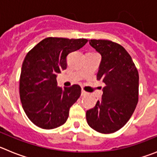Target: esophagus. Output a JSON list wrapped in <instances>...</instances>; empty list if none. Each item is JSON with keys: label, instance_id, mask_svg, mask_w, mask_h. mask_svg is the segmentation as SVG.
Returning <instances> with one entry per match:
<instances>
[{"label": "esophagus", "instance_id": "1", "mask_svg": "<svg viewBox=\"0 0 157 157\" xmlns=\"http://www.w3.org/2000/svg\"><path fill=\"white\" fill-rule=\"evenodd\" d=\"M86 95H87V93L86 92L85 90H82V96H86Z\"/></svg>", "mask_w": 157, "mask_h": 157}]
</instances>
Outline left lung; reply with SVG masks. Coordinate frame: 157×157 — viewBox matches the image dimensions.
<instances>
[{
    "label": "left lung",
    "instance_id": "left-lung-1",
    "mask_svg": "<svg viewBox=\"0 0 157 157\" xmlns=\"http://www.w3.org/2000/svg\"><path fill=\"white\" fill-rule=\"evenodd\" d=\"M101 55L97 79L105 84L101 101L86 112L89 126L101 134L121 129L134 113L138 101L139 75L125 48L109 40H90Z\"/></svg>",
    "mask_w": 157,
    "mask_h": 157
}]
</instances>
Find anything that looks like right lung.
<instances>
[{"mask_svg": "<svg viewBox=\"0 0 157 157\" xmlns=\"http://www.w3.org/2000/svg\"><path fill=\"white\" fill-rule=\"evenodd\" d=\"M86 38L46 37L28 52L22 65L19 97L29 120L45 130L66 123L81 95L79 85L57 86L56 75L67 68V56L86 45Z\"/></svg>", "mask_w": 157, "mask_h": 157, "instance_id": "obj_1", "label": "right lung"}]
</instances>
